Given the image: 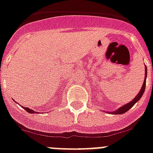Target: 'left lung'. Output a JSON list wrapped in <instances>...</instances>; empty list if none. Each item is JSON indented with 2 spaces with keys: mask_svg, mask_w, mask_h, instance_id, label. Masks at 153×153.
Instances as JSON below:
<instances>
[{
  "mask_svg": "<svg viewBox=\"0 0 153 153\" xmlns=\"http://www.w3.org/2000/svg\"><path fill=\"white\" fill-rule=\"evenodd\" d=\"M145 80H144V82H143V85H142V87H141V90L140 92L138 93L137 96L135 97L134 99H133L130 102H129L128 104H126V105H123L122 107H120V108H118L116 111H109V113H111V114H114V115H120V114H123V113L126 112V111L130 110L131 108H132L134 105L136 104V103L141 98L142 95H143L144 92H145V85H146V77H147V68H146V66L145 67Z\"/></svg>",
  "mask_w": 153,
  "mask_h": 153,
  "instance_id": "1",
  "label": "left lung"
}]
</instances>
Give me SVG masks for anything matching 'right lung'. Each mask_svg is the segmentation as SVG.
Returning a JSON list of instances; mask_svg holds the SVG:
<instances>
[{"label":"right lung","mask_w":153,"mask_h":153,"mask_svg":"<svg viewBox=\"0 0 153 153\" xmlns=\"http://www.w3.org/2000/svg\"><path fill=\"white\" fill-rule=\"evenodd\" d=\"M22 108H23V106H22ZM23 108L26 110V111H27V112H29V113H32V114H33V113H35L36 111H34L33 110H32V109H30L28 108H25V107H23Z\"/></svg>","instance_id":"right-lung-1"}]
</instances>
